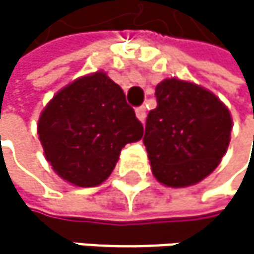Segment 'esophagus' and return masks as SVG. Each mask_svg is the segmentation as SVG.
<instances>
[{
	"label": "esophagus",
	"instance_id": "34e87169",
	"mask_svg": "<svg viewBox=\"0 0 254 254\" xmlns=\"http://www.w3.org/2000/svg\"><path fill=\"white\" fill-rule=\"evenodd\" d=\"M135 114H137V119L143 123L144 119H146V110H144V106H138V108L135 110Z\"/></svg>",
	"mask_w": 254,
	"mask_h": 254
}]
</instances>
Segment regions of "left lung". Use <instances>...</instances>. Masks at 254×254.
<instances>
[{"mask_svg":"<svg viewBox=\"0 0 254 254\" xmlns=\"http://www.w3.org/2000/svg\"><path fill=\"white\" fill-rule=\"evenodd\" d=\"M143 143L154 177L169 188L196 184L215 171L230 141L232 117L215 94L178 79L155 88Z\"/></svg>","mask_w":254,"mask_h":254,"instance_id":"1","label":"left lung"}]
</instances>
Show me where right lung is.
<instances>
[{
    "instance_id": "right-lung-1",
    "label": "right lung",
    "mask_w": 254,
    "mask_h": 254,
    "mask_svg": "<svg viewBox=\"0 0 254 254\" xmlns=\"http://www.w3.org/2000/svg\"><path fill=\"white\" fill-rule=\"evenodd\" d=\"M38 134L56 174L91 188L110 177L126 143L141 138L143 125L120 86L94 73L53 97L41 114Z\"/></svg>"
}]
</instances>
